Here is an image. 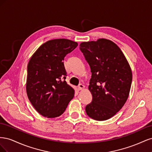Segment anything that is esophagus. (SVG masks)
<instances>
[{
    "mask_svg": "<svg viewBox=\"0 0 152 152\" xmlns=\"http://www.w3.org/2000/svg\"><path fill=\"white\" fill-rule=\"evenodd\" d=\"M78 88H79V90H80H80H83L85 88V86L80 84H79V87H78Z\"/></svg>",
    "mask_w": 152,
    "mask_h": 152,
    "instance_id": "1",
    "label": "esophagus"
}]
</instances>
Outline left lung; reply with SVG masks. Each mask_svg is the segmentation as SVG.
Returning <instances> with one entry per match:
<instances>
[{
	"mask_svg": "<svg viewBox=\"0 0 152 152\" xmlns=\"http://www.w3.org/2000/svg\"><path fill=\"white\" fill-rule=\"evenodd\" d=\"M80 49L92 73L89 90L93 101L86 107V112L94 120H108L128 98L132 79L131 66L121 49L110 40L83 42Z\"/></svg>",
	"mask_w": 152,
	"mask_h": 152,
	"instance_id": "8db88e82",
	"label": "left lung"
}]
</instances>
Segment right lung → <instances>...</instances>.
Instances as JSON below:
<instances>
[{"label":"right lung","instance_id":"right-lung-1","mask_svg":"<svg viewBox=\"0 0 152 152\" xmlns=\"http://www.w3.org/2000/svg\"><path fill=\"white\" fill-rule=\"evenodd\" d=\"M77 45L69 39L50 40L41 45L30 59L26 94L34 108L44 117L60 116L74 96L75 90L65 80L63 61Z\"/></svg>","mask_w":152,"mask_h":152}]
</instances>
